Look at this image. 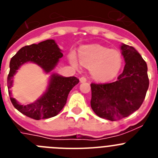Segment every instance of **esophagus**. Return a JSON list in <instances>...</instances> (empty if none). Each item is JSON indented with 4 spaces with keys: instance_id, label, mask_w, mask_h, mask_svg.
Returning a JSON list of instances; mask_svg holds the SVG:
<instances>
[{
    "instance_id": "1",
    "label": "esophagus",
    "mask_w": 158,
    "mask_h": 158,
    "mask_svg": "<svg viewBox=\"0 0 158 158\" xmlns=\"http://www.w3.org/2000/svg\"><path fill=\"white\" fill-rule=\"evenodd\" d=\"M80 81L81 82V83H84V82L87 81V79H86L85 77H81L80 78Z\"/></svg>"
}]
</instances>
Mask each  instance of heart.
I'll list each match as a JSON object with an SVG mask.
<instances>
[{
	"label": "heart",
	"instance_id": "1",
	"mask_svg": "<svg viewBox=\"0 0 158 158\" xmlns=\"http://www.w3.org/2000/svg\"><path fill=\"white\" fill-rule=\"evenodd\" d=\"M79 59L85 66L91 68L93 77L100 81H108L116 77L123 65L120 53L100 45L82 47L79 51ZM70 62L77 65L73 54L70 55Z\"/></svg>",
	"mask_w": 158,
	"mask_h": 158
}]
</instances>
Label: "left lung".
Listing matches in <instances>:
<instances>
[{"label": "left lung", "instance_id": "1", "mask_svg": "<svg viewBox=\"0 0 158 158\" xmlns=\"http://www.w3.org/2000/svg\"><path fill=\"white\" fill-rule=\"evenodd\" d=\"M125 66L118 80L111 83L91 84V107L99 117L115 121L139 109L149 88L147 65L133 47L123 43Z\"/></svg>", "mask_w": 158, "mask_h": 158}]
</instances>
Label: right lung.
Segmentation results:
<instances>
[{
	"instance_id": "right-lung-1",
	"label": "right lung",
	"mask_w": 158,
	"mask_h": 158,
	"mask_svg": "<svg viewBox=\"0 0 158 158\" xmlns=\"http://www.w3.org/2000/svg\"><path fill=\"white\" fill-rule=\"evenodd\" d=\"M63 54L54 40H47L38 44L22 47L10 61V70L8 75V94L12 105L19 112L36 120L48 118L57 115L66 104L67 97L71 89L77 85L76 77H65L61 75H51L47 91L36 101L27 105L19 104L12 96L10 90L13 77L20 65L26 62H33L40 65L46 73H50L56 66Z\"/></svg>"
}]
</instances>
